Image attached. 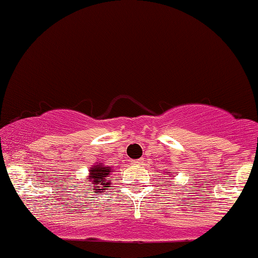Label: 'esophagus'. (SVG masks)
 <instances>
[{
  "instance_id": "esophagus-1",
  "label": "esophagus",
  "mask_w": 258,
  "mask_h": 258,
  "mask_svg": "<svg viewBox=\"0 0 258 258\" xmlns=\"http://www.w3.org/2000/svg\"><path fill=\"white\" fill-rule=\"evenodd\" d=\"M132 163H133V165H135V166H139L140 165V163H143V160H133V161H132Z\"/></svg>"
}]
</instances>
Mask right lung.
Segmentation results:
<instances>
[{
  "mask_svg": "<svg viewBox=\"0 0 258 258\" xmlns=\"http://www.w3.org/2000/svg\"><path fill=\"white\" fill-rule=\"evenodd\" d=\"M110 173V167H106V166L99 165L95 166L93 168L90 170V176H88V185L92 184L96 188V192H103L106 190L107 187H109L110 178H107L108 174Z\"/></svg>",
  "mask_w": 258,
  "mask_h": 258,
  "instance_id": "add662e5",
  "label": "right lung"
}]
</instances>
